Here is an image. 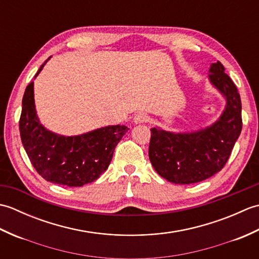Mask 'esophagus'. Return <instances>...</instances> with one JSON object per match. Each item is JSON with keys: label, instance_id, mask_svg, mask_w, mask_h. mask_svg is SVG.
<instances>
[{"label": "esophagus", "instance_id": "34e87169", "mask_svg": "<svg viewBox=\"0 0 259 259\" xmlns=\"http://www.w3.org/2000/svg\"><path fill=\"white\" fill-rule=\"evenodd\" d=\"M147 120H148V117H147V115H146L145 113H138V114H136L135 117H134L133 122H134L135 124H140V123L146 122Z\"/></svg>", "mask_w": 259, "mask_h": 259}]
</instances>
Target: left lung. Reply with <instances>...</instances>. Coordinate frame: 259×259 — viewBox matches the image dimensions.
I'll return each mask as SVG.
<instances>
[{
	"instance_id": "1",
	"label": "left lung",
	"mask_w": 259,
	"mask_h": 259,
	"mask_svg": "<svg viewBox=\"0 0 259 259\" xmlns=\"http://www.w3.org/2000/svg\"><path fill=\"white\" fill-rule=\"evenodd\" d=\"M208 80L226 101L219 118L195 131L175 133L151 128L149 159L162 178L177 185L199 183L221 171L240 135L241 101L224 65L211 63Z\"/></svg>"
}]
</instances>
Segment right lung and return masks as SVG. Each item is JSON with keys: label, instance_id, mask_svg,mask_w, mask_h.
Segmentation results:
<instances>
[{"label": "right lung", "instance_id": "right-lung-1", "mask_svg": "<svg viewBox=\"0 0 259 259\" xmlns=\"http://www.w3.org/2000/svg\"><path fill=\"white\" fill-rule=\"evenodd\" d=\"M43 63L34 79L49 60ZM129 130L125 125H107L78 136H63L47 129L37 117L34 82L22 99L20 135L33 167L47 181L81 187L97 180L108 169L115 146Z\"/></svg>", "mask_w": 259, "mask_h": 259}]
</instances>
